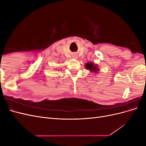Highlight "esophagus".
Listing matches in <instances>:
<instances>
[{"label":"esophagus","instance_id":"obj_1","mask_svg":"<svg viewBox=\"0 0 146 146\" xmlns=\"http://www.w3.org/2000/svg\"><path fill=\"white\" fill-rule=\"evenodd\" d=\"M74 58H77V56H75V57H74Z\"/></svg>","mask_w":146,"mask_h":146}]
</instances>
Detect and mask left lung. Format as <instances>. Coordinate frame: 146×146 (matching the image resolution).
<instances>
[{"instance_id":"left-lung-1","label":"left lung","mask_w":146,"mask_h":146,"mask_svg":"<svg viewBox=\"0 0 146 146\" xmlns=\"http://www.w3.org/2000/svg\"><path fill=\"white\" fill-rule=\"evenodd\" d=\"M86 68L89 69L90 71L91 72H98V70L99 69L98 68V66L94 64V63L90 62V63H88L85 65Z\"/></svg>"}]
</instances>
